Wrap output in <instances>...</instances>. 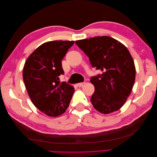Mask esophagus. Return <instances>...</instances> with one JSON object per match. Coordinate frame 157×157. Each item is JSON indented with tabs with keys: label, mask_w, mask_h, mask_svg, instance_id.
Masks as SVG:
<instances>
[{
	"label": "esophagus",
	"mask_w": 157,
	"mask_h": 157,
	"mask_svg": "<svg viewBox=\"0 0 157 157\" xmlns=\"http://www.w3.org/2000/svg\"><path fill=\"white\" fill-rule=\"evenodd\" d=\"M85 84V82H80V83H78V84H77V86H78V87H82V86H83V85H84Z\"/></svg>",
	"instance_id": "esophagus-1"
}]
</instances>
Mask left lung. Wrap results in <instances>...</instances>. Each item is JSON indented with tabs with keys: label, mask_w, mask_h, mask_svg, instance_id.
Listing matches in <instances>:
<instances>
[{
	"label": "left lung",
	"mask_w": 157,
	"mask_h": 157,
	"mask_svg": "<svg viewBox=\"0 0 157 157\" xmlns=\"http://www.w3.org/2000/svg\"><path fill=\"white\" fill-rule=\"evenodd\" d=\"M75 44L88 56L93 67L102 71L90 78L95 88L90 99L93 106L103 114L117 111L135 82L136 68L128 48L105 36L77 40Z\"/></svg>",
	"instance_id": "obj_1"
}]
</instances>
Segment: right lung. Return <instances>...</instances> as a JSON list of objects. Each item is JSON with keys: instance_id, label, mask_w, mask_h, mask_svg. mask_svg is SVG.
I'll list each match as a JSON object with an SVG mask.
<instances>
[{"instance_id": "1", "label": "right lung", "mask_w": 157, "mask_h": 157, "mask_svg": "<svg viewBox=\"0 0 157 157\" xmlns=\"http://www.w3.org/2000/svg\"><path fill=\"white\" fill-rule=\"evenodd\" d=\"M74 41L45 42L25 61L23 78L29 96L36 107L46 115L56 117L68 108L74 88L59 76L64 74L61 61Z\"/></svg>"}]
</instances>
